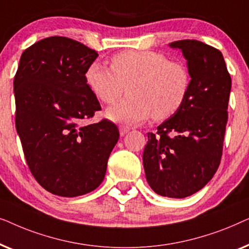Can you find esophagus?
I'll return each instance as SVG.
<instances>
[{
	"instance_id": "obj_1",
	"label": "esophagus",
	"mask_w": 249,
	"mask_h": 249,
	"mask_svg": "<svg viewBox=\"0 0 249 249\" xmlns=\"http://www.w3.org/2000/svg\"><path fill=\"white\" fill-rule=\"evenodd\" d=\"M129 131H130V128H129L128 125H120V135L121 136H124Z\"/></svg>"
}]
</instances>
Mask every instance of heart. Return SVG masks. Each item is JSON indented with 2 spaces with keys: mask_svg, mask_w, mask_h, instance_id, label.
<instances>
[{
  "mask_svg": "<svg viewBox=\"0 0 249 249\" xmlns=\"http://www.w3.org/2000/svg\"><path fill=\"white\" fill-rule=\"evenodd\" d=\"M87 86L104 104H113L125 93L130 97L107 112L114 121L136 124L153 115L165 120L188 98L192 77L185 63L170 61L155 51H124L111 57L110 69L93 62L85 73Z\"/></svg>",
  "mask_w": 249,
  "mask_h": 249,
  "instance_id": "obj_1",
  "label": "heart"
}]
</instances>
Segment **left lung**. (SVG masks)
I'll return each mask as SVG.
<instances>
[{"instance_id": "left-lung-1", "label": "left lung", "mask_w": 249, "mask_h": 249, "mask_svg": "<svg viewBox=\"0 0 249 249\" xmlns=\"http://www.w3.org/2000/svg\"><path fill=\"white\" fill-rule=\"evenodd\" d=\"M170 46L186 57L192 87L182 107L160 124L156 134H147L142 163L156 194L185 198L202 189L220 165L231 77L215 47L196 39Z\"/></svg>"}]
</instances>
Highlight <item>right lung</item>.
<instances>
[{
    "label": "right lung",
    "instance_id": "1",
    "mask_svg": "<svg viewBox=\"0 0 249 249\" xmlns=\"http://www.w3.org/2000/svg\"><path fill=\"white\" fill-rule=\"evenodd\" d=\"M98 56L68 37L52 36L25 50L13 80L16 128L36 181L54 195L76 197L103 181L119 129L103 119L85 73Z\"/></svg>",
    "mask_w": 249,
    "mask_h": 249
}]
</instances>
